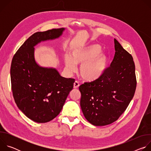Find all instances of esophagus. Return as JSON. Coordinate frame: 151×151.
Wrapping results in <instances>:
<instances>
[{"label":"esophagus","mask_w":151,"mask_h":151,"mask_svg":"<svg viewBox=\"0 0 151 151\" xmlns=\"http://www.w3.org/2000/svg\"><path fill=\"white\" fill-rule=\"evenodd\" d=\"M79 83L78 82V81H76L75 82H74V84H73V87L74 88H78L79 87Z\"/></svg>","instance_id":"obj_1"}]
</instances>
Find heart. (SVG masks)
<instances>
[{
	"label": "heart",
	"instance_id": "heart-1",
	"mask_svg": "<svg viewBox=\"0 0 151 151\" xmlns=\"http://www.w3.org/2000/svg\"><path fill=\"white\" fill-rule=\"evenodd\" d=\"M101 51V47L97 44L74 49L70 57L66 55L65 62L71 71L76 64H81L79 68L81 76L85 80L93 81L99 78L106 70L108 58Z\"/></svg>",
	"mask_w": 151,
	"mask_h": 151
}]
</instances>
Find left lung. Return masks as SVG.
Masks as SVG:
<instances>
[{
  "label": "left lung",
  "mask_w": 151,
  "mask_h": 151,
  "mask_svg": "<svg viewBox=\"0 0 151 151\" xmlns=\"http://www.w3.org/2000/svg\"><path fill=\"white\" fill-rule=\"evenodd\" d=\"M114 44L115 53L111 66L99 78L79 87L83 114L96 126L116 121L130 104L136 88L133 58L115 39Z\"/></svg>",
  "instance_id": "left-lung-1"
}]
</instances>
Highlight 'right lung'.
<instances>
[{"label":"right lung","instance_id":"add662e5","mask_svg":"<svg viewBox=\"0 0 151 151\" xmlns=\"http://www.w3.org/2000/svg\"><path fill=\"white\" fill-rule=\"evenodd\" d=\"M64 28L35 33L14 54L11 66V88L19 110L39 123L52 120L61 112L73 88L75 79L61 76L57 70L38 66L34 47L62 35Z\"/></svg>","mask_w":151,"mask_h":151}]
</instances>
